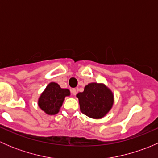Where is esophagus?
Here are the masks:
<instances>
[{
	"label": "esophagus",
	"mask_w": 158,
	"mask_h": 158,
	"mask_svg": "<svg viewBox=\"0 0 158 158\" xmlns=\"http://www.w3.org/2000/svg\"><path fill=\"white\" fill-rule=\"evenodd\" d=\"M71 92H72V94H73V95H76V92H77V90H76V89H72Z\"/></svg>",
	"instance_id": "esophagus-1"
}]
</instances>
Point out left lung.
I'll list each match as a JSON object with an SVG mask.
<instances>
[{
    "label": "left lung",
    "mask_w": 158,
    "mask_h": 158,
    "mask_svg": "<svg viewBox=\"0 0 158 158\" xmlns=\"http://www.w3.org/2000/svg\"><path fill=\"white\" fill-rule=\"evenodd\" d=\"M76 96L82 114L92 118L104 117L113 105L112 92L103 84L89 83Z\"/></svg>",
    "instance_id": "1"
}]
</instances>
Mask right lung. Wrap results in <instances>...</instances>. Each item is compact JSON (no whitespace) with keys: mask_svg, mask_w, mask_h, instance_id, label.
<instances>
[{"mask_svg":"<svg viewBox=\"0 0 158 158\" xmlns=\"http://www.w3.org/2000/svg\"><path fill=\"white\" fill-rule=\"evenodd\" d=\"M69 94V89H61L56 82H50L40 97L39 107L48 114H57L65 97Z\"/></svg>","mask_w":158,"mask_h":158,"instance_id":"obj_1","label":"right lung"}]
</instances>
